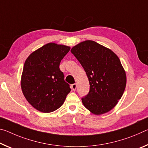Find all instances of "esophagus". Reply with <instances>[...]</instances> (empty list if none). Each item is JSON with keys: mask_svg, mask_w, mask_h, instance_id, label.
I'll return each mask as SVG.
<instances>
[{"mask_svg": "<svg viewBox=\"0 0 148 148\" xmlns=\"http://www.w3.org/2000/svg\"><path fill=\"white\" fill-rule=\"evenodd\" d=\"M71 88H72V90H74V91H75V90H76V88H77V84H72V86H71Z\"/></svg>", "mask_w": 148, "mask_h": 148, "instance_id": "1", "label": "esophagus"}]
</instances>
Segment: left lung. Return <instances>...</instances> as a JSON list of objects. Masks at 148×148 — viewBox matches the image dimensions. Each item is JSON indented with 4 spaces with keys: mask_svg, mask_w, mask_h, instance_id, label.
I'll return each mask as SVG.
<instances>
[{
    "mask_svg": "<svg viewBox=\"0 0 148 148\" xmlns=\"http://www.w3.org/2000/svg\"><path fill=\"white\" fill-rule=\"evenodd\" d=\"M71 51L83 66L90 90L82 99L84 106L95 115H101L116 106L123 94L126 73L117 55L92 40L82 42Z\"/></svg>",
    "mask_w": 148,
    "mask_h": 148,
    "instance_id": "1",
    "label": "left lung"
}]
</instances>
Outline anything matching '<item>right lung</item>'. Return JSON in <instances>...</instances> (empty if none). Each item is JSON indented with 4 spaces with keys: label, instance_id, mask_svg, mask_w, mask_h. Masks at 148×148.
Returning a JSON list of instances; mask_svg holds the SVG:
<instances>
[{
    "label": "right lung",
    "instance_id": "obj_1",
    "mask_svg": "<svg viewBox=\"0 0 148 148\" xmlns=\"http://www.w3.org/2000/svg\"><path fill=\"white\" fill-rule=\"evenodd\" d=\"M70 49L51 42L35 50L25 62L22 92L29 103L40 112L49 113L59 108L71 92L59 69L60 62Z\"/></svg>",
    "mask_w": 148,
    "mask_h": 148
}]
</instances>
